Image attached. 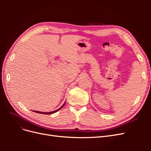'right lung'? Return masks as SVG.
<instances>
[{
	"label": "right lung",
	"mask_w": 151,
	"mask_h": 151,
	"mask_svg": "<svg viewBox=\"0 0 151 151\" xmlns=\"http://www.w3.org/2000/svg\"><path fill=\"white\" fill-rule=\"evenodd\" d=\"M65 103L63 104L62 106L59 108V109H57V110H55V111H51V112H41V111H35V112H36V113H41V114H45V115H48V114H52V113H55V112H57V111H58L59 109H60L63 106H64L65 105Z\"/></svg>",
	"instance_id": "obj_1"
}]
</instances>
